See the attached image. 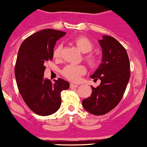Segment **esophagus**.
Wrapping results in <instances>:
<instances>
[{"mask_svg":"<svg viewBox=\"0 0 147 147\" xmlns=\"http://www.w3.org/2000/svg\"><path fill=\"white\" fill-rule=\"evenodd\" d=\"M78 85H75V84H73V83H71L70 84V88H78Z\"/></svg>","mask_w":147,"mask_h":147,"instance_id":"obj_1","label":"esophagus"}]
</instances>
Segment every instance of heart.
I'll list each match as a JSON object with an SVG mask.
<instances>
[{
	"mask_svg": "<svg viewBox=\"0 0 147 147\" xmlns=\"http://www.w3.org/2000/svg\"><path fill=\"white\" fill-rule=\"evenodd\" d=\"M72 43L82 53L84 54L91 52L93 49V44L85 36H78L72 40ZM61 50H62V45H58L53 51L54 57H59L61 55ZM85 59L87 62L92 67H97L100 62V58L92 54L87 55ZM85 72H86V68L83 65H69L65 67L62 71V75L72 82H78L81 76L85 74Z\"/></svg>",
	"mask_w": 147,
	"mask_h": 147,
	"instance_id": "obj_1",
	"label": "heart"
}]
</instances>
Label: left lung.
Returning a JSON list of instances; mask_svg holds the SVG:
<instances>
[{
  "mask_svg": "<svg viewBox=\"0 0 147 147\" xmlns=\"http://www.w3.org/2000/svg\"><path fill=\"white\" fill-rule=\"evenodd\" d=\"M102 49V62L91 75L94 80H100L99 86L93 88L90 97L82 100L87 111L100 116L111 111L119 102L130 78V63L126 49L110 36L98 40Z\"/></svg>",
  "mask_w": 147,
  "mask_h": 147,
  "instance_id": "1",
  "label": "left lung"
}]
</instances>
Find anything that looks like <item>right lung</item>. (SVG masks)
<instances>
[{
    "label": "right lung",
    "instance_id": "right-lung-1",
    "mask_svg": "<svg viewBox=\"0 0 147 147\" xmlns=\"http://www.w3.org/2000/svg\"><path fill=\"white\" fill-rule=\"evenodd\" d=\"M64 31L44 29L27 37L20 46L15 66V77L21 97L28 108L39 116L52 115L61 105V92L69 83L58 78L52 83L44 78L45 63L53 58L56 42Z\"/></svg>",
    "mask_w": 147,
    "mask_h": 147
}]
</instances>
